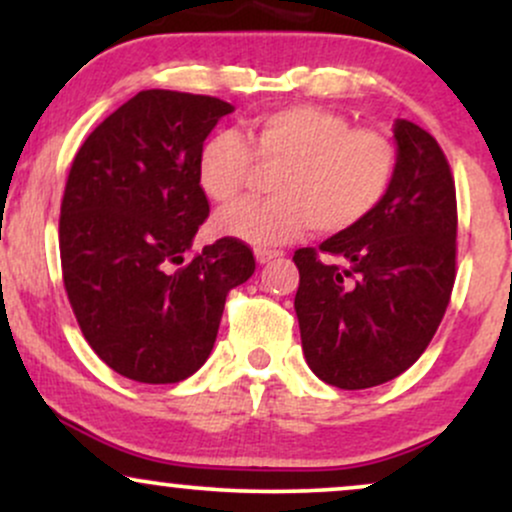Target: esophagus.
Segmentation results:
<instances>
[{
    "mask_svg": "<svg viewBox=\"0 0 512 512\" xmlns=\"http://www.w3.org/2000/svg\"><path fill=\"white\" fill-rule=\"evenodd\" d=\"M279 255H281L279 250H255V257H257V262H260V264L272 262L274 257H279Z\"/></svg>",
    "mask_w": 512,
    "mask_h": 512,
    "instance_id": "obj_1",
    "label": "esophagus"
}]
</instances>
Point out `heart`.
<instances>
[{"label":"heart","mask_w":512,"mask_h":512,"mask_svg":"<svg viewBox=\"0 0 512 512\" xmlns=\"http://www.w3.org/2000/svg\"><path fill=\"white\" fill-rule=\"evenodd\" d=\"M257 166L277 168L272 199L240 202L216 214L221 236L276 248L303 236L344 233L383 204L397 175V146L370 127H351L337 110L289 105L255 115L245 129L216 132L199 146L197 182L211 202L243 195Z\"/></svg>","instance_id":"b5f03b06"}]
</instances>
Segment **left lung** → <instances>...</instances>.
I'll return each mask as SVG.
<instances>
[{
    "mask_svg": "<svg viewBox=\"0 0 512 512\" xmlns=\"http://www.w3.org/2000/svg\"><path fill=\"white\" fill-rule=\"evenodd\" d=\"M397 175L366 221L293 255L303 354L320 380L366 390L431 344L455 284L457 199L436 139L397 120Z\"/></svg>",
    "mask_w": 512,
    "mask_h": 512,
    "instance_id": "left-lung-1",
    "label": "left lung"
}]
</instances>
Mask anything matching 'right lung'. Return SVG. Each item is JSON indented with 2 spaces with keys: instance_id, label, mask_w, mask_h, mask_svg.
<instances>
[{
  "instance_id": "obj_1",
  "label": "right lung",
  "mask_w": 512,
  "mask_h": 512,
  "mask_svg": "<svg viewBox=\"0 0 512 512\" xmlns=\"http://www.w3.org/2000/svg\"><path fill=\"white\" fill-rule=\"evenodd\" d=\"M233 105L195 93L139 91L88 134L60 211L62 279L86 342L115 373L180 383L207 361L228 291L255 257L221 238L185 262L209 216L199 146Z\"/></svg>"
}]
</instances>
